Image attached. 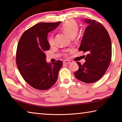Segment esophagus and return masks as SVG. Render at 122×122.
<instances>
[{
	"label": "esophagus",
	"mask_w": 122,
	"mask_h": 122,
	"mask_svg": "<svg viewBox=\"0 0 122 122\" xmlns=\"http://www.w3.org/2000/svg\"><path fill=\"white\" fill-rule=\"evenodd\" d=\"M63 63L65 64H69L70 63V61L69 60H65V61H63Z\"/></svg>",
	"instance_id": "esophagus-1"
}]
</instances>
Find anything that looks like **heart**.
I'll return each instance as SVG.
<instances>
[{"label":"heart","mask_w":122,"mask_h":122,"mask_svg":"<svg viewBox=\"0 0 122 122\" xmlns=\"http://www.w3.org/2000/svg\"><path fill=\"white\" fill-rule=\"evenodd\" d=\"M78 25L76 22L73 20H69L65 22L61 26V30L66 34L69 36L70 37L73 38L76 35L78 31ZM48 43L52 45L54 43V39L52 36L48 38Z\"/></svg>","instance_id":"1"}]
</instances>
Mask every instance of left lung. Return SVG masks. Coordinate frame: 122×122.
Wrapping results in <instances>:
<instances>
[{"label": "left lung", "instance_id": "obj_1", "mask_svg": "<svg viewBox=\"0 0 122 122\" xmlns=\"http://www.w3.org/2000/svg\"><path fill=\"white\" fill-rule=\"evenodd\" d=\"M88 24L84 32L79 51L87 53L85 62H77L79 69L74 73L81 81L93 83L101 78L108 69L112 57V44L106 29L96 20L85 19Z\"/></svg>", "mask_w": 122, "mask_h": 122}]
</instances>
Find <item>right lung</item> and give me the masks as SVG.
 Returning a JSON list of instances; mask_svg holds the SVG:
<instances>
[{
  "mask_svg": "<svg viewBox=\"0 0 122 122\" xmlns=\"http://www.w3.org/2000/svg\"><path fill=\"white\" fill-rule=\"evenodd\" d=\"M61 23H38L25 32L19 40L16 56L17 68L25 81L36 89L46 90L57 80L62 61L48 63L45 52L50 48L48 33Z\"/></svg>",
  "mask_w": 122,
  "mask_h": 122,
  "instance_id": "obj_1",
  "label": "right lung"
}]
</instances>
